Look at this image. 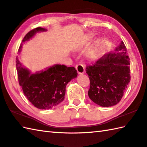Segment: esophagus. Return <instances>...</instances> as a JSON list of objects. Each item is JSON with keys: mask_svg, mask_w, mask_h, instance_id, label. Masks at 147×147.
<instances>
[{"mask_svg": "<svg viewBox=\"0 0 147 147\" xmlns=\"http://www.w3.org/2000/svg\"><path fill=\"white\" fill-rule=\"evenodd\" d=\"M76 69L78 73L79 74H82L85 72V66L82 64H78L76 65Z\"/></svg>", "mask_w": 147, "mask_h": 147, "instance_id": "obj_1", "label": "esophagus"}]
</instances>
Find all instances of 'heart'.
<instances>
[{
	"mask_svg": "<svg viewBox=\"0 0 147 147\" xmlns=\"http://www.w3.org/2000/svg\"><path fill=\"white\" fill-rule=\"evenodd\" d=\"M90 38H92V36H91L89 35V36H87V39H90ZM98 47H99V45H97V44H96V45H95V47L93 48L92 50L91 51V53H90L91 57H94L95 56V55L96 54L97 50H98Z\"/></svg>",
	"mask_w": 147,
	"mask_h": 147,
	"instance_id": "obj_1",
	"label": "heart"
}]
</instances>
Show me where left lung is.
<instances>
[{
  "label": "left lung",
  "instance_id": "left-lung-1",
  "mask_svg": "<svg viewBox=\"0 0 147 147\" xmlns=\"http://www.w3.org/2000/svg\"><path fill=\"white\" fill-rule=\"evenodd\" d=\"M123 41L115 49L87 65L86 73L90 79L88 95L96 104L109 107L119 103L131 81L130 62Z\"/></svg>",
  "mask_w": 147,
  "mask_h": 147
}]
</instances>
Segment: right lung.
<instances>
[{"label": "right lung", "instance_id": "1", "mask_svg": "<svg viewBox=\"0 0 147 147\" xmlns=\"http://www.w3.org/2000/svg\"><path fill=\"white\" fill-rule=\"evenodd\" d=\"M47 30L37 27L26 34L22 42L29 40L38 32ZM22 45L19 48L21 50ZM16 69L19 84L27 99L35 107L48 110L58 105L64 99L65 87L72 79L76 78L77 71L74 67L64 65H55L48 69L30 74L23 67L16 57Z\"/></svg>", "mask_w": 147, "mask_h": 147}]
</instances>
